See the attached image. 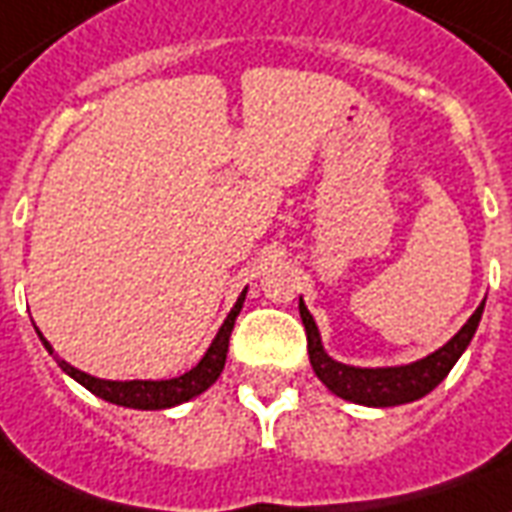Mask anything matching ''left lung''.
<instances>
[{
	"label": "left lung",
	"mask_w": 512,
	"mask_h": 512,
	"mask_svg": "<svg viewBox=\"0 0 512 512\" xmlns=\"http://www.w3.org/2000/svg\"><path fill=\"white\" fill-rule=\"evenodd\" d=\"M483 306L486 301L475 309L464 328L445 347L426 355L423 361H415L410 366H388V369H358V366H344V363L328 358V352L323 350V342H320V331H317L304 301L298 309H301V320L306 328L309 361H312L314 374L325 382V388L342 399L366 404V407H396V404H407V401L426 396L448 377L450 369L461 358V352L467 350V344L478 331Z\"/></svg>",
	"instance_id": "left-lung-1"
}]
</instances>
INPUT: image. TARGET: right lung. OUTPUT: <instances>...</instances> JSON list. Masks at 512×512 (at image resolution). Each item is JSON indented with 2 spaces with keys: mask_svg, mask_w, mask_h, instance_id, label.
<instances>
[{
  "mask_svg": "<svg viewBox=\"0 0 512 512\" xmlns=\"http://www.w3.org/2000/svg\"><path fill=\"white\" fill-rule=\"evenodd\" d=\"M246 290L241 293V298L236 301V306L230 309L227 320L219 328L217 339L211 342L208 352L200 358L198 366H192L189 372H184L181 377H173V380H130V382H113V380H97L92 374L78 372L75 366H70L67 361H62L59 355H54L56 363L62 366V372H67L75 382H81L86 391H92L94 396L111 401V404H119V407H132V410H168V407H176L181 401H189L200 396V393L211 388L217 377L225 369L227 358V344H230V331L236 325V317L244 306ZM40 333V331H37ZM43 339V333H40ZM45 350H51V344L45 342Z\"/></svg>",
  "mask_w": 512,
  "mask_h": 512,
  "instance_id": "right-lung-1",
  "label": "right lung"
}]
</instances>
